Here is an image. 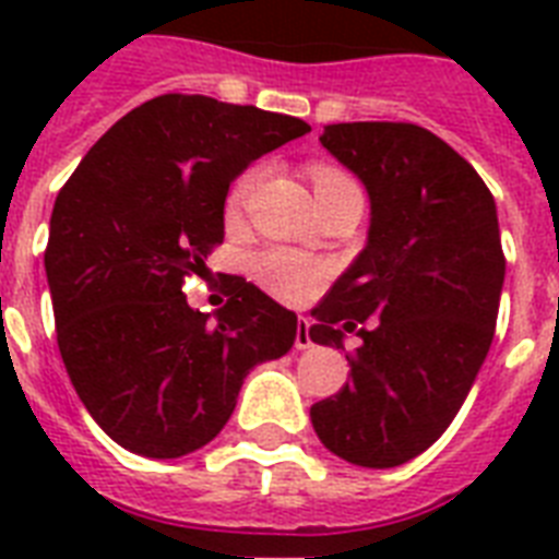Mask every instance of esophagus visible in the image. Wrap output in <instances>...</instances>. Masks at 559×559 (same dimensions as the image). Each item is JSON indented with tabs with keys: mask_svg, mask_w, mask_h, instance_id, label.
<instances>
[{
	"mask_svg": "<svg viewBox=\"0 0 559 559\" xmlns=\"http://www.w3.org/2000/svg\"><path fill=\"white\" fill-rule=\"evenodd\" d=\"M296 348L307 350L313 348V340H310V322L307 319H298V331H296Z\"/></svg>",
	"mask_w": 559,
	"mask_h": 559,
	"instance_id": "obj_1",
	"label": "esophagus"
}]
</instances>
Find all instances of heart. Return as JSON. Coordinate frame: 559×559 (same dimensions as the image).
I'll return each instance as SVG.
<instances>
[{
  "instance_id": "heart-1",
  "label": "heart",
  "mask_w": 559,
  "mask_h": 559,
  "mask_svg": "<svg viewBox=\"0 0 559 559\" xmlns=\"http://www.w3.org/2000/svg\"><path fill=\"white\" fill-rule=\"evenodd\" d=\"M254 182H258V170H249L237 179L231 193H228V211H237L249 200ZM316 188H331L350 182L345 174L333 168H316L313 170ZM252 275L263 289H270L272 296L284 298V301H305L319 289L322 284V270L313 261H307L305 254L296 252H263L252 261Z\"/></svg>"
}]
</instances>
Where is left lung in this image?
Instances as JSON below:
<instances>
[{
    "label": "left lung",
    "instance_id": "left-lung-1",
    "mask_svg": "<svg viewBox=\"0 0 559 559\" xmlns=\"http://www.w3.org/2000/svg\"><path fill=\"white\" fill-rule=\"evenodd\" d=\"M319 142L366 186V249L313 310L310 340L345 348L350 382L319 400V441L357 467H400L459 415L485 362L504 284L493 193L469 162L417 124L354 121Z\"/></svg>",
    "mask_w": 559,
    "mask_h": 559
}]
</instances>
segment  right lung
Returning <instances> with one entry per match:
<instances>
[{"mask_svg":"<svg viewBox=\"0 0 559 559\" xmlns=\"http://www.w3.org/2000/svg\"><path fill=\"white\" fill-rule=\"evenodd\" d=\"M310 133L301 118L205 95H159L109 127L48 226L57 345L95 424L144 459L214 441L246 373L284 357L298 319L240 281L217 313L182 284L223 243L228 186L263 153Z\"/></svg>","mask_w":559,"mask_h":559,"instance_id":"right-lung-1","label":"right lung"}]
</instances>
